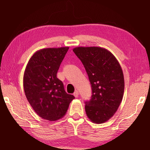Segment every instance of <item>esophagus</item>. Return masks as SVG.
I'll return each instance as SVG.
<instances>
[{"mask_svg": "<svg viewBox=\"0 0 150 150\" xmlns=\"http://www.w3.org/2000/svg\"><path fill=\"white\" fill-rule=\"evenodd\" d=\"M73 95L75 96V97L77 98L78 96H79V92H78V91H75V92L74 93V94H73Z\"/></svg>", "mask_w": 150, "mask_h": 150, "instance_id": "1", "label": "esophagus"}]
</instances>
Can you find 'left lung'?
<instances>
[{"mask_svg": "<svg viewBox=\"0 0 150 150\" xmlns=\"http://www.w3.org/2000/svg\"><path fill=\"white\" fill-rule=\"evenodd\" d=\"M73 52L84 65L92 87L85 112L93 123L102 124L112 117L122 100L124 79L115 55L101 47H76Z\"/></svg>", "mask_w": 150, "mask_h": 150, "instance_id": "8db88e82", "label": "left lung"}]
</instances>
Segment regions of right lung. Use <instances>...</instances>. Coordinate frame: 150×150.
<instances>
[{
    "label": "right lung",
    "mask_w": 150,
    "mask_h": 150,
    "mask_svg": "<svg viewBox=\"0 0 150 150\" xmlns=\"http://www.w3.org/2000/svg\"><path fill=\"white\" fill-rule=\"evenodd\" d=\"M69 47L44 48L30 57L24 71L23 85L30 106L40 117L56 121L66 115L74 96L65 91L57 77Z\"/></svg>",
    "instance_id": "add662e5"
}]
</instances>
